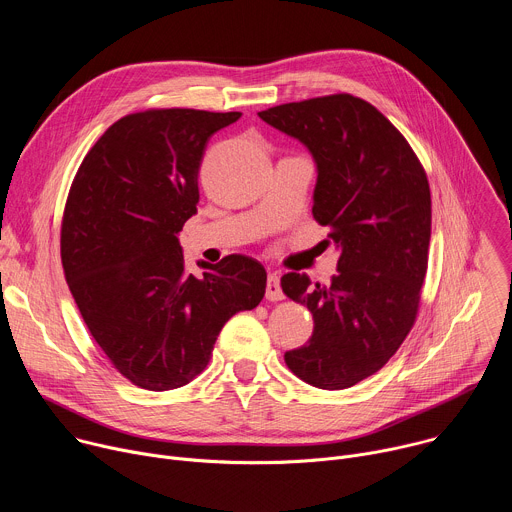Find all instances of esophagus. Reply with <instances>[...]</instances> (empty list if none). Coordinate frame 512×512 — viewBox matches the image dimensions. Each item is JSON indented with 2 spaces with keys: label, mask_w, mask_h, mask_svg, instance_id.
Instances as JSON below:
<instances>
[{
  "label": "esophagus",
  "mask_w": 512,
  "mask_h": 512,
  "mask_svg": "<svg viewBox=\"0 0 512 512\" xmlns=\"http://www.w3.org/2000/svg\"><path fill=\"white\" fill-rule=\"evenodd\" d=\"M265 298H267L269 302H279V300H283V291H281V283H279V275H277V273H269V277H267Z\"/></svg>",
  "instance_id": "obj_1"
}]
</instances>
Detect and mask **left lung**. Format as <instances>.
Segmentation results:
<instances>
[{
  "label": "left lung",
  "instance_id": "left-lung-1",
  "mask_svg": "<svg viewBox=\"0 0 512 512\" xmlns=\"http://www.w3.org/2000/svg\"><path fill=\"white\" fill-rule=\"evenodd\" d=\"M310 150L312 214L340 249L330 285L285 273L283 294L312 312L308 344L285 352L289 371L318 389H346L381 371L417 318L431 237L425 170L399 129L348 93L261 111Z\"/></svg>",
  "mask_w": 512,
  "mask_h": 512
}]
</instances>
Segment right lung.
Here are the masks:
<instances>
[{
    "label": "right lung",
    "mask_w": 512,
    "mask_h": 512,
    "mask_svg": "<svg viewBox=\"0 0 512 512\" xmlns=\"http://www.w3.org/2000/svg\"><path fill=\"white\" fill-rule=\"evenodd\" d=\"M239 111L150 109L115 121L72 180L60 229L64 277L113 367L133 385L170 391L198 377L216 336L265 296L247 255L184 265L178 233L198 204L208 139Z\"/></svg>",
    "instance_id": "right-lung-1"
}]
</instances>
